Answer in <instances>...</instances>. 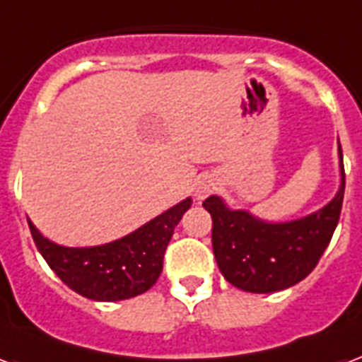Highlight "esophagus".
Returning <instances> with one entry per match:
<instances>
[{
	"mask_svg": "<svg viewBox=\"0 0 362 362\" xmlns=\"http://www.w3.org/2000/svg\"><path fill=\"white\" fill-rule=\"evenodd\" d=\"M209 193H211V184H206V182H199V184H197V187H195V195H197L199 199H205Z\"/></svg>",
	"mask_w": 362,
	"mask_h": 362,
	"instance_id": "obj_1",
	"label": "esophagus"
}]
</instances>
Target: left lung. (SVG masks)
<instances>
[{
  "mask_svg": "<svg viewBox=\"0 0 362 362\" xmlns=\"http://www.w3.org/2000/svg\"><path fill=\"white\" fill-rule=\"evenodd\" d=\"M341 186L315 214L286 224H267L245 211H230L211 195L203 206L212 216V250L228 283L247 292H277L305 279L332 239L340 220L346 173L340 146Z\"/></svg>",
  "mask_w": 362,
  "mask_h": 362,
  "instance_id": "8db88e82",
  "label": "left lung"
}]
</instances>
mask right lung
Here are the masks:
<instances>
[{
  "label": "right lung",
  "instance_id": "add662e5",
  "mask_svg": "<svg viewBox=\"0 0 362 362\" xmlns=\"http://www.w3.org/2000/svg\"><path fill=\"white\" fill-rule=\"evenodd\" d=\"M189 205L192 199L182 201L123 239L90 248L60 247L41 235L30 220L28 226L37 250L64 285L96 302H117L156 285L167 245Z\"/></svg>",
  "mask_w": 362,
  "mask_h": 362
}]
</instances>
